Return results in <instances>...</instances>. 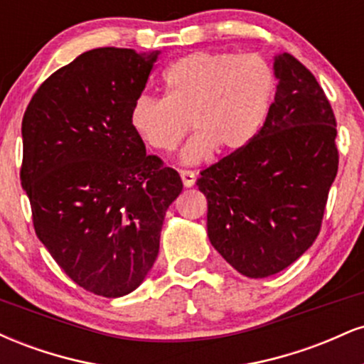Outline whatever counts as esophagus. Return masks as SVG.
Instances as JSON below:
<instances>
[{
  "label": "esophagus",
  "mask_w": 364,
  "mask_h": 364,
  "mask_svg": "<svg viewBox=\"0 0 364 364\" xmlns=\"http://www.w3.org/2000/svg\"><path fill=\"white\" fill-rule=\"evenodd\" d=\"M179 176H181L183 185H185L186 188H190V186L195 185L196 176H195L193 171H179Z\"/></svg>",
  "instance_id": "obj_1"
}]
</instances>
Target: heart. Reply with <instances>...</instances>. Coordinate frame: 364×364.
Masks as SVG:
<instances>
[{"instance_id": "heart-1", "label": "heart", "mask_w": 364, "mask_h": 364, "mask_svg": "<svg viewBox=\"0 0 364 364\" xmlns=\"http://www.w3.org/2000/svg\"><path fill=\"white\" fill-rule=\"evenodd\" d=\"M274 73L253 54L196 51L171 63L162 75V99L140 95L129 109L133 133L159 154H171L186 135H195L179 154L181 164L240 152L255 139L269 114Z\"/></svg>"}]
</instances>
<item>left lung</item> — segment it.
<instances>
[{
	"label": "left lung",
	"mask_w": 364,
	"mask_h": 364,
	"mask_svg": "<svg viewBox=\"0 0 364 364\" xmlns=\"http://www.w3.org/2000/svg\"><path fill=\"white\" fill-rule=\"evenodd\" d=\"M274 75L260 132L196 179L212 246L252 279L281 272L313 245L339 166L336 116L316 78L287 53L274 56Z\"/></svg>",
	"instance_id": "left-lung-1"
}]
</instances>
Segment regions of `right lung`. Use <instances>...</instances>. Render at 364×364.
Returning a JSON list of instances; mask_svg holds the SVG:
<instances>
[{
	"label": "right lung",
	"instance_id": "obj_1",
	"mask_svg": "<svg viewBox=\"0 0 364 364\" xmlns=\"http://www.w3.org/2000/svg\"><path fill=\"white\" fill-rule=\"evenodd\" d=\"M161 51L99 48L54 72L22 121V188L36 235L83 289L121 298L159 253L183 181L129 127Z\"/></svg>",
	"mask_w": 364,
	"mask_h": 364
}]
</instances>
